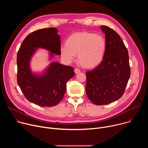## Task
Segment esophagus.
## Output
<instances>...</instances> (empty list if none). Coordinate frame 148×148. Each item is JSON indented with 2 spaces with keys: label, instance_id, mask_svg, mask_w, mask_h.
Segmentation results:
<instances>
[{
  "label": "esophagus",
  "instance_id": "esophagus-1",
  "mask_svg": "<svg viewBox=\"0 0 148 148\" xmlns=\"http://www.w3.org/2000/svg\"><path fill=\"white\" fill-rule=\"evenodd\" d=\"M74 72H75V74H78V73H80V70L79 69H78V68H76L74 70Z\"/></svg>",
  "mask_w": 148,
  "mask_h": 148
}]
</instances>
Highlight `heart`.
<instances>
[{"mask_svg": "<svg viewBox=\"0 0 148 148\" xmlns=\"http://www.w3.org/2000/svg\"><path fill=\"white\" fill-rule=\"evenodd\" d=\"M107 50V41L101 35L89 32L71 34L66 45L60 47L61 56L66 61L72 62L78 54V60L85 68L98 66L103 60Z\"/></svg>", "mask_w": 148, "mask_h": 148, "instance_id": "heart-1", "label": "heart"}]
</instances>
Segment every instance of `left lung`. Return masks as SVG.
Returning a JSON list of instances; mask_svg holds the SVG:
<instances>
[{"label": "left lung", "mask_w": 148, "mask_h": 148, "mask_svg": "<svg viewBox=\"0 0 148 148\" xmlns=\"http://www.w3.org/2000/svg\"><path fill=\"white\" fill-rule=\"evenodd\" d=\"M101 29L105 34L106 53L101 64L87 72L86 87L88 99L98 105L119 99L131 75L128 52L122 38L108 26H101Z\"/></svg>", "instance_id": "8db88e82"}]
</instances>
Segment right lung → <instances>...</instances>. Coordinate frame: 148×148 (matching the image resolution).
<instances>
[{
	"instance_id": "right-lung-1",
	"label": "right lung",
	"mask_w": 148,
	"mask_h": 148,
	"mask_svg": "<svg viewBox=\"0 0 148 148\" xmlns=\"http://www.w3.org/2000/svg\"><path fill=\"white\" fill-rule=\"evenodd\" d=\"M55 27L36 30L22 42L17 55V84L30 102L41 107L56 105L63 98L67 81L75 75L71 66L52 62L41 74L32 72L30 63L37 49L49 51L50 59L54 54L60 55V36Z\"/></svg>"
}]
</instances>
